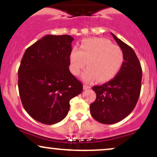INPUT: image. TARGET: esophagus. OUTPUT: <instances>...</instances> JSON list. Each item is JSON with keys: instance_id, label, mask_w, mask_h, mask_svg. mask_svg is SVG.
Returning <instances> with one entry per match:
<instances>
[{"instance_id": "34e87169", "label": "esophagus", "mask_w": 157, "mask_h": 157, "mask_svg": "<svg viewBox=\"0 0 157 157\" xmlns=\"http://www.w3.org/2000/svg\"><path fill=\"white\" fill-rule=\"evenodd\" d=\"M91 88V86H87V85H83V89L84 90H86V89H89Z\"/></svg>"}]
</instances>
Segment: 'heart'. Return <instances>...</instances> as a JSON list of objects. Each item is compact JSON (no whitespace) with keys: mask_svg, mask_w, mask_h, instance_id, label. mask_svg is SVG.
I'll use <instances>...</instances> for the list:
<instances>
[{"mask_svg":"<svg viewBox=\"0 0 157 157\" xmlns=\"http://www.w3.org/2000/svg\"><path fill=\"white\" fill-rule=\"evenodd\" d=\"M71 71L78 76L81 71L82 79L86 82H91L97 79L100 82L111 80L117 75L124 62L122 49L113 46L109 40L101 37L86 38L81 41L79 49L74 48L69 55Z\"/></svg>","mask_w":157,"mask_h":157,"instance_id":"obj_1","label":"heart"}]
</instances>
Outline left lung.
Segmentation results:
<instances>
[{
	"label": "left lung",
	"mask_w": 157,
	"mask_h": 157,
	"mask_svg": "<svg viewBox=\"0 0 157 157\" xmlns=\"http://www.w3.org/2000/svg\"><path fill=\"white\" fill-rule=\"evenodd\" d=\"M124 55L120 71L102 86H93L95 101L90 105L91 116L102 124H113L130 114L136 105L141 91L142 71L133 48L111 33Z\"/></svg>",
	"instance_id": "left-lung-1"
}]
</instances>
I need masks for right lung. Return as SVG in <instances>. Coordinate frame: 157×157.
Masks as SVG:
<instances>
[{
  "label": "right lung",
  "mask_w": 157,
  "mask_h": 157,
  "mask_svg": "<svg viewBox=\"0 0 157 157\" xmlns=\"http://www.w3.org/2000/svg\"><path fill=\"white\" fill-rule=\"evenodd\" d=\"M74 38L48 35L29 46L18 68V89L26 112L41 123L60 122L69 111L70 100L82 91V84L70 72Z\"/></svg>",
  "instance_id": "obj_1"
}]
</instances>
